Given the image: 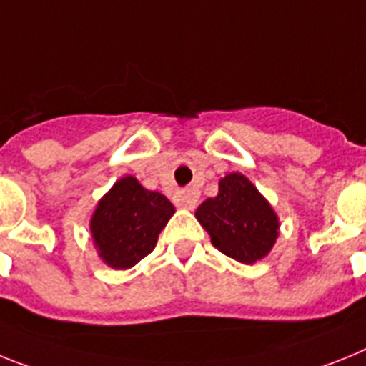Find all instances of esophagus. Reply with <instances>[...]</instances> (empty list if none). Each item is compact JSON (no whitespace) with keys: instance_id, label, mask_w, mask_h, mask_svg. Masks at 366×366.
<instances>
[{"instance_id":"34e87169","label":"esophagus","mask_w":366,"mask_h":366,"mask_svg":"<svg viewBox=\"0 0 366 366\" xmlns=\"http://www.w3.org/2000/svg\"><path fill=\"white\" fill-rule=\"evenodd\" d=\"M174 202H177V206H180V208L195 209L199 199H197L195 193L192 192H179L177 195H174Z\"/></svg>"}]
</instances>
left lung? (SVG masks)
I'll return each mask as SVG.
<instances>
[{"instance_id":"obj_1","label":"left lung","mask_w":366,"mask_h":366,"mask_svg":"<svg viewBox=\"0 0 366 366\" xmlns=\"http://www.w3.org/2000/svg\"><path fill=\"white\" fill-rule=\"evenodd\" d=\"M215 249L241 263L265 258L278 237V217L247 177L227 174L219 193L195 212Z\"/></svg>"}]
</instances>
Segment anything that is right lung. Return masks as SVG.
I'll return each instance as SVG.
<instances>
[{"label":"right lung","mask_w":366,"mask_h":366,"mask_svg":"<svg viewBox=\"0 0 366 366\" xmlns=\"http://www.w3.org/2000/svg\"><path fill=\"white\" fill-rule=\"evenodd\" d=\"M174 206L158 192L125 177L101 199L90 228L99 256L114 269H129L152 252Z\"/></svg>","instance_id":"right-lung-1"}]
</instances>
